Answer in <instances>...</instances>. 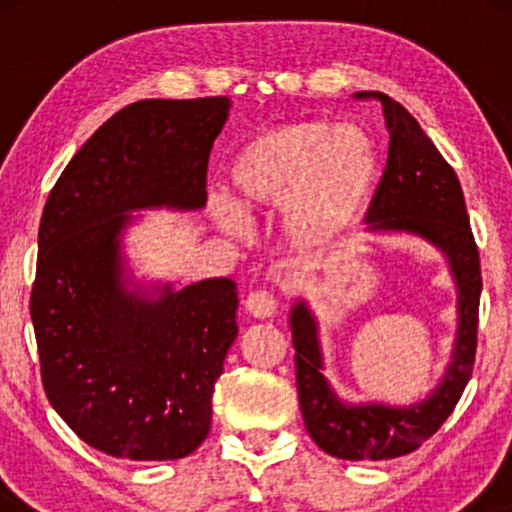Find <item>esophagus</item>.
Masks as SVG:
<instances>
[{"instance_id":"obj_1","label":"esophagus","mask_w":512,"mask_h":512,"mask_svg":"<svg viewBox=\"0 0 512 512\" xmlns=\"http://www.w3.org/2000/svg\"><path fill=\"white\" fill-rule=\"evenodd\" d=\"M244 305H247V312L251 314V317H256V319H270V317H275L279 310V300L272 296L270 291L249 293L247 303Z\"/></svg>"}]
</instances>
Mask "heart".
I'll list each match as a JSON object with an SVG mask.
<instances>
[{
  "mask_svg": "<svg viewBox=\"0 0 512 512\" xmlns=\"http://www.w3.org/2000/svg\"><path fill=\"white\" fill-rule=\"evenodd\" d=\"M230 184L247 212L284 207L286 230L303 244H328L366 214L380 184V156L359 123L296 121L251 139L230 163ZM228 198L212 200V214L233 237L249 235V221Z\"/></svg>",
  "mask_w": 512,
  "mask_h": 512,
  "instance_id": "1",
  "label": "heart"
}]
</instances>
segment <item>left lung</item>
<instances>
[{
  "mask_svg": "<svg viewBox=\"0 0 512 512\" xmlns=\"http://www.w3.org/2000/svg\"><path fill=\"white\" fill-rule=\"evenodd\" d=\"M370 95L382 104L389 156L366 214L368 233L415 235L445 256L457 286V335L443 377L422 401L410 405L347 403L324 375L317 317L305 298L293 300L289 324L305 429L321 450L347 461H380L410 454L452 415L473 373L482 291L478 247L457 174L403 104L384 93Z\"/></svg>",
  "mask_w": 512,
  "mask_h": 512,
  "instance_id": "1",
  "label": "left lung"
}]
</instances>
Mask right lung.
Instances as JSON below:
<instances>
[{
    "instance_id": "add662e5",
    "label": "right lung",
    "mask_w": 512,
    "mask_h": 512,
    "mask_svg": "<svg viewBox=\"0 0 512 512\" xmlns=\"http://www.w3.org/2000/svg\"><path fill=\"white\" fill-rule=\"evenodd\" d=\"M228 97L142 100L69 160L39 226L30 314L55 412L95 450L132 461L188 457L212 426L214 382L237 338L228 277L142 289L123 233L139 209L195 212Z\"/></svg>"
}]
</instances>
